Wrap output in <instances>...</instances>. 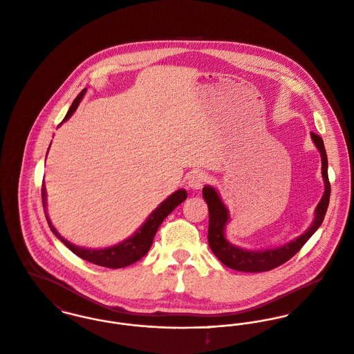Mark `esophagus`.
<instances>
[{
    "instance_id": "1",
    "label": "esophagus",
    "mask_w": 354,
    "mask_h": 354,
    "mask_svg": "<svg viewBox=\"0 0 354 354\" xmlns=\"http://www.w3.org/2000/svg\"><path fill=\"white\" fill-rule=\"evenodd\" d=\"M206 182V175L202 171H194L187 179V185L192 190H199Z\"/></svg>"
}]
</instances>
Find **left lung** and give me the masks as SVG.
<instances>
[{"label":"left lung","instance_id":"obj_1","mask_svg":"<svg viewBox=\"0 0 354 354\" xmlns=\"http://www.w3.org/2000/svg\"><path fill=\"white\" fill-rule=\"evenodd\" d=\"M311 138L322 158V178L324 183V192L317 206L315 207L314 220H313V224L308 227V230L304 234L295 237L293 240L279 247H270L263 250H247L230 241V239L225 234L227 225L231 221L230 210L223 202L216 187L210 185H206L203 187L202 196L205 198L209 207V231H207L209 245H210V250L214 252V255L225 266L239 272H245V273H262V272L272 270L277 266L285 263L286 261H289L322 225L328 202H330V182H328V174H327L328 162H327V155H326L323 140L313 131H311Z\"/></svg>","mask_w":354,"mask_h":354}]
</instances>
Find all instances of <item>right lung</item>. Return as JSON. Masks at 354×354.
I'll use <instances>...</instances> for the list:
<instances>
[{
    "instance_id": "1",
    "label": "right lung",
    "mask_w": 354,
    "mask_h": 354,
    "mask_svg": "<svg viewBox=\"0 0 354 354\" xmlns=\"http://www.w3.org/2000/svg\"><path fill=\"white\" fill-rule=\"evenodd\" d=\"M85 93H86V89L80 92L79 96L72 103L69 111L66 113V115H65L64 120L61 122V124L73 115V113L77 110V107H79L82 97L85 96ZM48 149H50V147H48ZM47 153H48V151H47ZM46 158H47V155H46ZM186 198H187V192L185 189H179L175 193H172L168 198H165L158 205V207L148 216L145 223L133 235L129 236L127 239L119 241V243L114 244V245H110V247H104V248H85V247H80V245H76V244L68 241L64 236H61V234L55 230V227L51 224V220H50L48 213H47V193H46L44 182H43V186H41L43 209H44L46 220L48 223V227H50L51 232L57 236V239H59L71 251H73L81 259H85V261L91 262V263H95L97 266L110 268V269L126 268L129 265L136 263L142 257H145L147 252L149 251V248L152 247L153 237L156 235L158 227L161 225L164 218L178 205H180Z\"/></svg>"
}]
</instances>
